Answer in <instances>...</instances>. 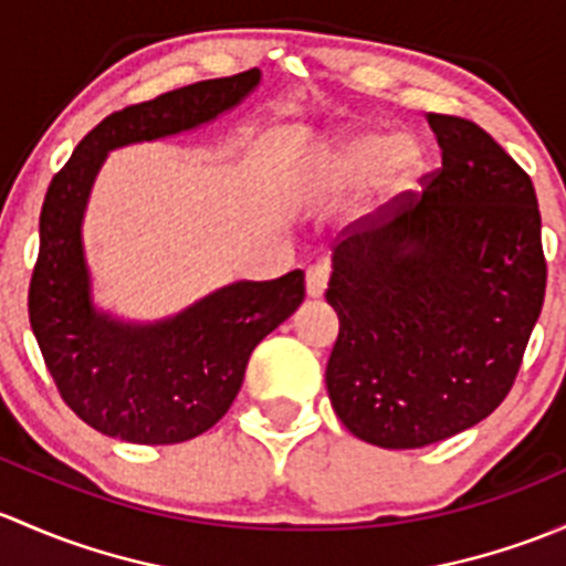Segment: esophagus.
Masks as SVG:
<instances>
[{
  "label": "esophagus",
  "instance_id": "34e87169",
  "mask_svg": "<svg viewBox=\"0 0 566 566\" xmlns=\"http://www.w3.org/2000/svg\"><path fill=\"white\" fill-rule=\"evenodd\" d=\"M326 281H329V264H313L305 275L307 296H311V300H318L326 291Z\"/></svg>",
  "mask_w": 566,
  "mask_h": 566
}]
</instances>
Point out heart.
I'll list each match as a JSON object with an SVG mask.
<instances>
[{
    "instance_id": "heart-1",
    "label": "heart",
    "mask_w": 566,
    "mask_h": 566,
    "mask_svg": "<svg viewBox=\"0 0 566 566\" xmlns=\"http://www.w3.org/2000/svg\"><path fill=\"white\" fill-rule=\"evenodd\" d=\"M422 149L411 138L389 133H359L324 157L326 179L352 185L376 177L378 188L389 196L409 190L422 174Z\"/></svg>"
}]
</instances>
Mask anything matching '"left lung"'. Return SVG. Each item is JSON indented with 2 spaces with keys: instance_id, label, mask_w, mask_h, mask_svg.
<instances>
[{
  "instance_id": "left-lung-1",
  "label": "left lung",
  "mask_w": 566,
  "mask_h": 566,
  "mask_svg": "<svg viewBox=\"0 0 566 566\" xmlns=\"http://www.w3.org/2000/svg\"><path fill=\"white\" fill-rule=\"evenodd\" d=\"M441 168L335 244L326 392L357 439L436 444L499 409L545 300L528 174L460 116L428 114Z\"/></svg>"
}]
</instances>
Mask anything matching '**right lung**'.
Wrapping results in <instances>:
<instances>
[{
	"instance_id": "right-lung-1",
	"label": "right lung",
	"mask_w": 566,
	"mask_h": 566,
	"mask_svg": "<svg viewBox=\"0 0 566 566\" xmlns=\"http://www.w3.org/2000/svg\"><path fill=\"white\" fill-rule=\"evenodd\" d=\"M261 70L198 81L106 116L51 179L29 324L65 403L90 428L133 444H179L234 403L253 348L305 300L300 270L237 281L160 322H125L95 305L84 212L108 153L209 125L259 86Z\"/></svg>"
}]
</instances>
